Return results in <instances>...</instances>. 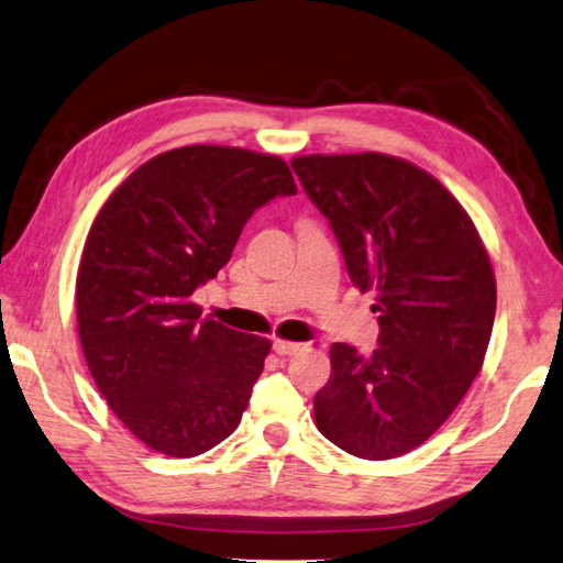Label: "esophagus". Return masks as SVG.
<instances>
[{
    "label": "esophagus",
    "mask_w": 563,
    "mask_h": 563,
    "mask_svg": "<svg viewBox=\"0 0 563 563\" xmlns=\"http://www.w3.org/2000/svg\"><path fill=\"white\" fill-rule=\"evenodd\" d=\"M273 352L280 354V356H292V354L302 352V344L288 342V340H273Z\"/></svg>",
    "instance_id": "1"
}]
</instances>
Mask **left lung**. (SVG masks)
Returning <instances> with one entry per match:
<instances>
[{
	"label": "left lung",
	"mask_w": 563,
	"mask_h": 563,
	"mask_svg": "<svg viewBox=\"0 0 563 563\" xmlns=\"http://www.w3.org/2000/svg\"><path fill=\"white\" fill-rule=\"evenodd\" d=\"M290 165L379 312L372 352L330 346L317 428L356 457H398L445 423L483 366L497 308L489 255L453 194L411 162L364 152Z\"/></svg>",
	"instance_id": "1"
}]
</instances>
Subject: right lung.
Returning a JSON list of instances; mask_svg holds the SVG:
<instances>
[{
    "instance_id": "add662e5",
    "label": "right lung",
    "mask_w": 563,
    "mask_h": 563,
    "mask_svg": "<svg viewBox=\"0 0 563 563\" xmlns=\"http://www.w3.org/2000/svg\"><path fill=\"white\" fill-rule=\"evenodd\" d=\"M292 194L280 157L189 145L132 172L90 227L80 346L108 406L152 451L194 457L239 428L271 342L199 320L191 295L231 261L255 209Z\"/></svg>"
}]
</instances>
